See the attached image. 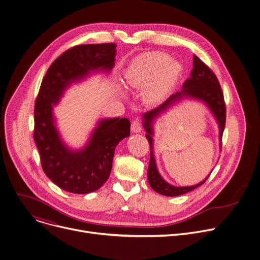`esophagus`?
I'll return each mask as SVG.
<instances>
[{"label": "esophagus", "instance_id": "1", "mask_svg": "<svg viewBox=\"0 0 260 260\" xmlns=\"http://www.w3.org/2000/svg\"><path fill=\"white\" fill-rule=\"evenodd\" d=\"M131 129L133 133H140L142 131V124L141 121L139 119H135L132 121V125H131Z\"/></svg>", "mask_w": 260, "mask_h": 260}]
</instances>
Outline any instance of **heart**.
Wrapping results in <instances>:
<instances>
[{"label": "heart", "instance_id": "heart-1", "mask_svg": "<svg viewBox=\"0 0 260 260\" xmlns=\"http://www.w3.org/2000/svg\"><path fill=\"white\" fill-rule=\"evenodd\" d=\"M182 66L162 52H145L136 56L124 71L123 83L129 89L144 88L148 104L164 101L178 81Z\"/></svg>", "mask_w": 260, "mask_h": 260}]
</instances>
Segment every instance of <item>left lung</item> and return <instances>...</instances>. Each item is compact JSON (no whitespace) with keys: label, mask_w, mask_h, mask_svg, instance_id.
Wrapping results in <instances>:
<instances>
[{"label":"left lung","mask_w":260,"mask_h":260,"mask_svg":"<svg viewBox=\"0 0 260 260\" xmlns=\"http://www.w3.org/2000/svg\"><path fill=\"white\" fill-rule=\"evenodd\" d=\"M184 98H191L204 102L210 109L212 114L214 115L218 125H219V141L221 146L222 134H223L225 127V118H226V109L223 98V92L221 90L219 81L213 71L203 62L197 55H193V69L190 73V77L185 81L182 85V90L177 91L172 94L164 104L159 107L146 112L143 115V126L146 131V138L150 145V161L148 167V182H149L151 188L159 194L167 197H177L184 193H187L201 185H203L208 177L193 186H184L177 187L169 184L157 171L156 162L153 154V121L162 113L164 111L169 109L178 101Z\"/></svg>","instance_id":"left-lung-1"}]
</instances>
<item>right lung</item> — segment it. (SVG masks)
I'll list each match as a JSON object with an SVG mask.
<instances>
[{"label":"right lung","instance_id":"right-lung-1","mask_svg":"<svg viewBox=\"0 0 260 260\" xmlns=\"http://www.w3.org/2000/svg\"><path fill=\"white\" fill-rule=\"evenodd\" d=\"M116 44L74 46L58 56L47 70L34 110V140L46 176L68 192L85 194L98 190L108 180L117 144L129 137L127 118L98 122L87 144L74 151L62 142L55 126L53 106L73 83L92 71L110 72L114 67Z\"/></svg>","mask_w":260,"mask_h":260}]
</instances>
